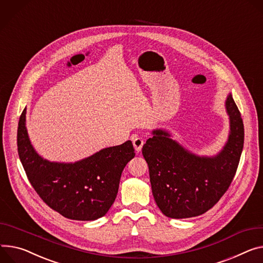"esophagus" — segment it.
Listing matches in <instances>:
<instances>
[{
	"label": "esophagus",
	"mask_w": 263,
	"mask_h": 263,
	"mask_svg": "<svg viewBox=\"0 0 263 263\" xmlns=\"http://www.w3.org/2000/svg\"><path fill=\"white\" fill-rule=\"evenodd\" d=\"M133 144H134V147H135L136 152L140 153L141 149H142L143 144H144V140L142 138H140V137H135V138H133Z\"/></svg>",
	"instance_id": "esophagus-1"
}]
</instances>
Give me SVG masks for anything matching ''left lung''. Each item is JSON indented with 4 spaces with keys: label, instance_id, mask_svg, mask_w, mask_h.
I'll return each instance as SVG.
<instances>
[{
    "label": "left lung",
    "instance_id": "obj_1",
    "mask_svg": "<svg viewBox=\"0 0 263 263\" xmlns=\"http://www.w3.org/2000/svg\"><path fill=\"white\" fill-rule=\"evenodd\" d=\"M230 119L228 141L214 156H199L172 138L163 128L152 132L143 145L152 192L166 217L183 219L204 214L231 185L245 141V128L232 93L226 100Z\"/></svg>",
    "mask_w": 263,
    "mask_h": 263
}]
</instances>
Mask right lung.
<instances>
[{
    "mask_svg": "<svg viewBox=\"0 0 263 263\" xmlns=\"http://www.w3.org/2000/svg\"><path fill=\"white\" fill-rule=\"evenodd\" d=\"M134 152L128 140L76 162H54L33 148L26 128V108L18 120L17 153L29 182L49 208L68 219L92 221L108 212Z\"/></svg>",
    "mask_w": 263,
    "mask_h": 263,
    "instance_id": "obj_1",
    "label": "right lung"
}]
</instances>
